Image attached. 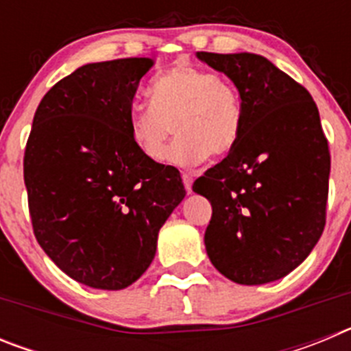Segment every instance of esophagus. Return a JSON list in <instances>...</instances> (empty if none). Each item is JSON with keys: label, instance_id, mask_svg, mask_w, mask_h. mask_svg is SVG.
<instances>
[{"label": "esophagus", "instance_id": "34e87169", "mask_svg": "<svg viewBox=\"0 0 351 351\" xmlns=\"http://www.w3.org/2000/svg\"><path fill=\"white\" fill-rule=\"evenodd\" d=\"M182 182H184L186 193L188 195L193 193V190H191V186H193V179H191V176H188V173H182Z\"/></svg>", "mask_w": 351, "mask_h": 351}]
</instances>
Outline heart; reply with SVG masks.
<instances>
[{
	"label": "heart",
	"mask_w": 351,
	"mask_h": 351,
	"mask_svg": "<svg viewBox=\"0 0 351 351\" xmlns=\"http://www.w3.org/2000/svg\"><path fill=\"white\" fill-rule=\"evenodd\" d=\"M149 107L133 108L130 141L149 161L193 167L213 156H225L243 132L241 101L230 84L207 70L176 64L147 88ZM178 138L165 154L171 126Z\"/></svg>",
	"instance_id": "heart-1"
}]
</instances>
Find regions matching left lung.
Instances as JSON below:
<instances>
[{
	"instance_id": "left-lung-1",
	"label": "left lung",
	"mask_w": 351,
	"mask_h": 351,
	"mask_svg": "<svg viewBox=\"0 0 351 351\" xmlns=\"http://www.w3.org/2000/svg\"><path fill=\"white\" fill-rule=\"evenodd\" d=\"M241 96L243 132L193 191L213 206L207 256L239 285H265L299 267L325 226L330 154L308 89L251 52H197Z\"/></svg>"
}]
</instances>
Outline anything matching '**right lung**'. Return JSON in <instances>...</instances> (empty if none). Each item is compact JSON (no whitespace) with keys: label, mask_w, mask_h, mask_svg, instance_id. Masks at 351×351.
Segmentation results:
<instances>
[{"label":"right lung","mask_w":351,"mask_h":351,"mask_svg":"<svg viewBox=\"0 0 351 351\" xmlns=\"http://www.w3.org/2000/svg\"><path fill=\"white\" fill-rule=\"evenodd\" d=\"M151 58L89 63L42 98L24 154L35 237L71 278L123 290L156 255L158 232L186 190L179 170L149 161L128 117Z\"/></svg>","instance_id":"obj_1"}]
</instances>
